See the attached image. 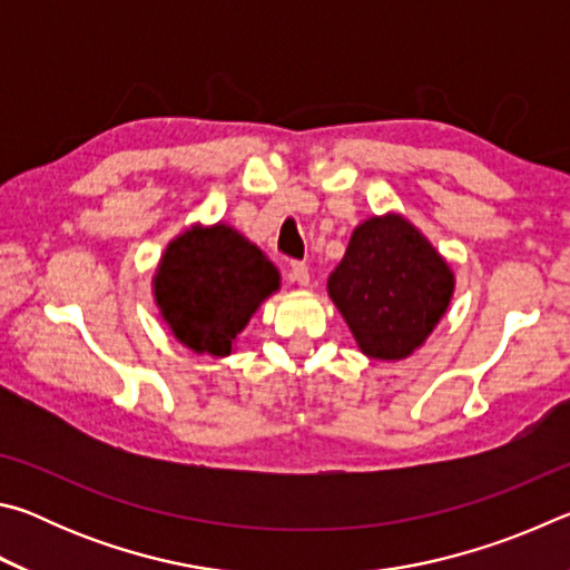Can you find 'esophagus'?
<instances>
[{"label": "esophagus", "instance_id": "34e87169", "mask_svg": "<svg viewBox=\"0 0 570 570\" xmlns=\"http://www.w3.org/2000/svg\"><path fill=\"white\" fill-rule=\"evenodd\" d=\"M288 278L296 284L306 286L308 284V266L304 262H292L288 264Z\"/></svg>", "mask_w": 570, "mask_h": 570}]
</instances>
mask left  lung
<instances>
[{
    "label": "left lung",
    "instance_id": "left-lung-1",
    "mask_svg": "<svg viewBox=\"0 0 570 570\" xmlns=\"http://www.w3.org/2000/svg\"><path fill=\"white\" fill-rule=\"evenodd\" d=\"M452 274L410 220L370 218L330 276V296L372 360H402L435 330L452 296Z\"/></svg>",
    "mask_w": 570,
    "mask_h": 570
}]
</instances>
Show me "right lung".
I'll list each match as a JSON object with an SVG mask.
<instances>
[{
  "label": "right lung",
  "instance_id": "right-lung-1",
  "mask_svg": "<svg viewBox=\"0 0 570 570\" xmlns=\"http://www.w3.org/2000/svg\"><path fill=\"white\" fill-rule=\"evenodd\" d=\"M276 288L278 272L262 248L224 224L178 236L156 274V302L173 334L214 356L230 354L236 334Z\"/></svg>",
  "mask_w": 570,
  "mask_h": 570
}]
</instances>
